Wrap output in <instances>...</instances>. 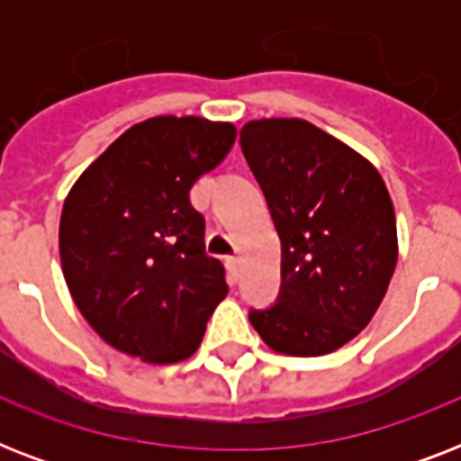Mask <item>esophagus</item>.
<instances>
[{
  "label": "esophagus",
  "mask_w": 461,
  "mask_h": 461,
  "mask_svg": "<svg viewBox=\"0 0 461 461\" xmlns=\"http://www.w3.org/2000/svg\"><path fill=\"white\" fill-rule=\"evenodd\" d=\"M227 270H230L231 280H237L239 277V256H230V258H227Z\"/></svg>",
  "instance_id": "34e87169"
}]
</instances>
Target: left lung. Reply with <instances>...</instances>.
<instances>
[{
  "mask_svg": "<svg viewBox=\"0 0 461 461\" xmlns=\"http://www.w3.org/2000/svg\"><path fill=\"white\" fill-rule=\"evenodd\" d=\"M241 150L282 244V285L249 321L270 349L321 357L371 322L397 266L385 181L366 158L303 119H258Z\"/></svg>",
  "mask_w": 461,
  "mask_h": 461,
  "instance_id": "left-lung-1",
  "label": "left lung"
}]
</instances>
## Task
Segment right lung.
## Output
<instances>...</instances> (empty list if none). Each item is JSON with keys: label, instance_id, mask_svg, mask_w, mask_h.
Listing matches in <instances>:
<instances>
[{"label": "right lung", "instance_id": "obj_1", "mask_svg": "<svg viewBox=\"0 0 461 461\" xmlns=\"http://www.w3.org/2000/svg\"><path fill=\"white\" fill-rule=\"evenodd\" d=\"M237 129L153 117L124 131L68 191L59 222L64 280L90 328L148 364L198 349L227 296L188 191L234 146Z\"/></svg>", "mask_w": 461, "mask_h": 461}]
</instances>
